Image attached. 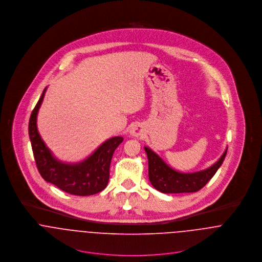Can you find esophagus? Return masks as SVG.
Masks as SVG:
<instances>
[{"label":"esophagus","mask_w":262,"mask_h":262,"mask_svg":"<svg viewBox=\"0 0 262 262\" xmlns=\"http://www.w3.org/2000/svg\"><path fill=\"white\" fill-rule=\"evenodd\" d=\"M130 135L133 136V137H138L140 136L142 133H143V128L140 126V125H134L130 131H129Z\"/></svg>","instance_id":"obj_1"}]
</instances>
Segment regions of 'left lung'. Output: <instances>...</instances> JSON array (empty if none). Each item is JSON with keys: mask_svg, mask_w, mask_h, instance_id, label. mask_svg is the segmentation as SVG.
<instances>
[{"mask_svg": "<svg viewBox=\"0 0 262 262\" xmlns=\"http://www.w3.org/2000/svg\"><path fill=\"white\" fill-rule=\"evenodd\" d=\"M148 158V176L153 187L163 193L194 192L205 187L215 176L224 161L227 148L222 156L210 167L194 171L181 172L170 167L157 153L145 146Z\"/></svg>", "mask_w": 262, "mask_h": 262, "instance_id": "left-lung-1", "label": "left lung"}]
</instances>
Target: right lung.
<instances>
[{
    "instance_id": "add662e5",
    "label": "right lung",
    "mask_w": 262,
    "mask_h": 262,
    "mask_svg": "<svg viewBox=\"0 0 262 262\" xmlns=\"http://www.w3.org/2000/svg\"><path fill=\"white\" fill-rule=\"evenodd\" d=\"M47 86L44 89L29 120V137L38 171L47 183L75 195H91L107 187L110 164L115 149L123 142V137L115 136L103 142L91 155L78 162H63L57 159L37 129V115Z\"/></svg>"
}]
</instances>
